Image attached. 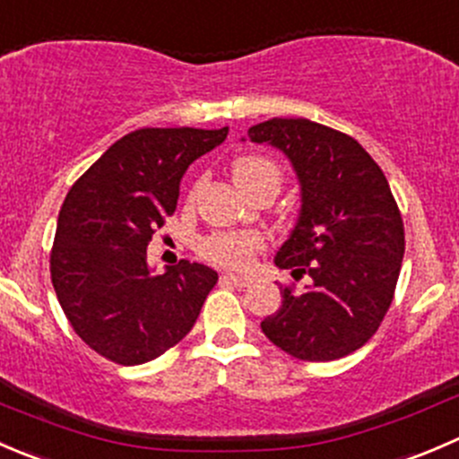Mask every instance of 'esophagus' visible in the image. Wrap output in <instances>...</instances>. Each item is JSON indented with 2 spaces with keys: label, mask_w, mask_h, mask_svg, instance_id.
<instances>
[{
  "label": "esophagus",
  "mask_w": 459,
  "mask_h": 459,
  "mask_svg": "<svg viewBox=\"0 0 459 459\" xmlns=\"http://www.w3.org/2000/svg\"><path fill=\"white\" fill-rule=\"evenodd\" d=\"M224 280L230 281V284H235V286H248L253 281V277L251 275H239V273H226Z\"/></svg>",
  "instance_id": "obj_1"
}]
</instances>
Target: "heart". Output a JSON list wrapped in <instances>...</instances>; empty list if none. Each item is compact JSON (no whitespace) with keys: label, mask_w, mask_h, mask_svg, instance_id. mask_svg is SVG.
I'll return each mask as SVG.
<instances>
[{"label":"heart","mask_w":459,"mask_h":459,"mask_svg":"<svg viewBox=\"0 0 459 459\" xmlns=\"http://www.w3.org/2000/svg\"><path fill=\"white\" fill-rule=\"evenodd\" d=\"M233 179L244 193L255 191L259 186H273L277 191L281 184V170L273 160L262 155H242L233 161ZM197 186L188 193V202L195 200ZM264 238L255 230H229V233H212L202 239V255L221 266H247L259 248Z\"/></svg>","instance_id":"1"}]
</instances>
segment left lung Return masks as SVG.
Instances as JSON below:
<instances>
[{"label": "left lung", "mask_w": 459, "mask_h": 459, "mask_svg": "<svg viewBox=\"0 0 459 459\" xmlns=\"http://www.w3.org/2000/svg\"><path fill=\"white\" fill-rule=\"evenodd\" d=\"M248 140L293 164L302 208L275 264L311 277L304 293L284 289L264 335L307 362L344 358L375 335L400 277L404 224L391 186L353 137L311 119L273 117L248 128Z\"/></svg>", "instance_id": "8db88e82"}]
</instances>
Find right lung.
<instances>
[{"instance_id": "1", "label": "right lung", "mask_w": 459, "mask_h": 459, "mask_svg": "<svg viewBox=\"0 0 459 459\" xmlns=\"http://www.w3.org/2000/svg\"><path fill=\"white\" fill-rule=\"evenodd\" d=\"M229 128H140L117 140L73 184L57 220L50 277L73 331L122 367L182 342L217 273L179 259L152 275L146 248L178 208L188 166Z\"/></svg>"}]
</instances>
